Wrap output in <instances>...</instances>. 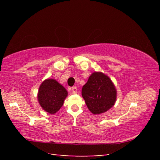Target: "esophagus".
<instances>
[{
    "label": "esophagus",
    "instance_id": "obj_1",
    "mask_svg": "<svg viewBox=\"0 0 160 160\" xmlns=\"http://www.w3.org/2000/svg\"><path fill=\"white\" fill-rule=\"evenodd\" d=\"M72 92L73 94H76L78 92V89L76 86H74L72 88Z\"/></svg>",
    "mask_w": 160,
    "mask_h": 160
}]
</instances>
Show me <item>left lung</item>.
<instances>
[{
    "label": "left lung",
    "mask_w": 160,
    "mask_h": 160,
    "mask_svg": "<svg viewBox=\"0 0 160 160\" xmlns=\"http://www.w3.org/2000/svg\"><path fill=\"white\" fill-rule=\"evenodd\" d=\"M82 95L89 110L94 114L106 112L116 99V88L109 77L95 72L82 89Z\"/></svg>",
    "instance_id": "8db88e82"
}]
</instances>
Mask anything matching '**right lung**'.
<instances>
[{"mask_svg":"<svg viewBox=\"0 0 160 160\" xmlns=\"http://www.w3.org/2000/svg\"><path fill=\"white\" fill-rule=\"evenodd\" d=\"M67 95L68 92L61 84L53 79H48L40 85L38 101L46 112L55 113L63 106Z\"/></svg>","mask_w":160,"mask_h":160,"instance_id":"obj_1","label":"right lung"}]
</instances>
